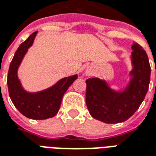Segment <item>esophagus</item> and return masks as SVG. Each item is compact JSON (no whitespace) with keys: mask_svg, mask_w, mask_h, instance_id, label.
<instances>
[{"mask_svg":"<svg viewBox=\"0 0 156 156\" xmlns=\"http://www.w3.org/2000/svg\"><path fill=\"white\" fill-rule=\"evenodd\" d=\"M85 74H86V76H90L92 74V68H87L85 71Z\"/></svg>","mask_w":156,"mask_h":156,"instance_id":"obj_1","label":"esophagus"}]
</instances>
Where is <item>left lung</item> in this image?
Returning a JSON list of instances; mask_svg holds the SVG:
<instances>
[{"label": "left lung", "instance_id": "obj_1", "mask_svg": "<svg viewBox=\"0 0 156 156\" xmlns=\"http://www.w3.org/2000/svg\"><path fill=\"white\" fill-rule=\"evenodd\" d=\"M131 49V79L125 89L115 91L106 80L98 78L86 81V104L94 119L107 124L125 122L136 112L145 98L151 79L148 56L137 43H134Z\"/></svg>", "mask_w": 156, "mask_h": 156}]
</instances>
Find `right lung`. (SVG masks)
<instances>
[{"instance_id":"1","label":"right lung","mask_w":156,"mask_h":156,"mask_svg":"<svg viewBox=\"0 0 156 156\" xmlns=\"http://www.w3.org/2000/svg\"><path fill=\"white\" fill-rule=\"evenodd\" d=\"M37 33L36 31L31 34L15 53L8 71L7 85L10 99L20 113L30 119L44 120L58 113L64 93L78 78V75L62 78L52 87L36 93L24 89L18 78V69L29 48L33 44Z\"/></svg>"}]
</instances>
